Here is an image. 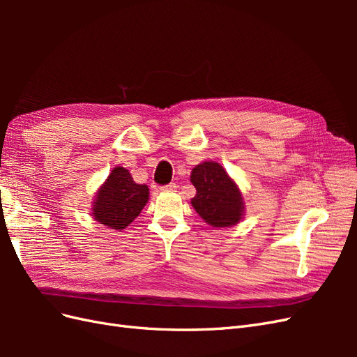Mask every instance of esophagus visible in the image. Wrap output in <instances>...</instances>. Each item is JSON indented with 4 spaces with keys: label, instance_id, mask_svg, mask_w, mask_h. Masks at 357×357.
I'll return each mask as SVG.
<instances>
[{
    "label": "esophagus",
    "instance_id": "obj_1",
    "mask_svg": "<svg viewBox=\"0 0 357 357\" xmlns=\"http://www.w3.org/2000/svg\"><path fill=\"white\" fill-rule=\"evenodd\" d=\"M176 189H177L176 183H169V185L160 188V190H164V192H176Z\"/></svg>",
    "mask_w": 357,
    "mask_h": 357
}]
</instances>
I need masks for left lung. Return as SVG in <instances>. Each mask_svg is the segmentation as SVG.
<instances>
[{
	"instance_id": "left-lung-1",
	"label": "left lung",
	"mask_w": 357,
	"mask_h": 357,
	"mask_svg": "<svg viewBox=\"0 0 357 357\" xmlns=\"http://www.w3.org/2000/svg\"><path fill=\"white\" fill-rule=\"evenodd\" d=\"M190 181L197 188L193 208L214 228L236 225L243 215V198L235 183L215 162H202L192 169Z\"/></svg>"
}]
</instances>
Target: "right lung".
Returning a JSON list of instances; mask_svg holds the SVG:
<instances>
[{
  "label": "right lung",
  "instance_id": "right-lung-1",
  "mask_svg": "<svg viewBox=\"0 0 357 357\" xmlns=\"http://www.w3.org/2000/svg\"><path fill=\"white\" fill-rule=\"evenodd\" d=\"M149 199V188L137 185L129 171L117 167L98 190L93 218L112 229L122 231L142 213Z\"/></svg>",
  "mask_w": 357,
  "mask_h": 357
}]
</instances>
